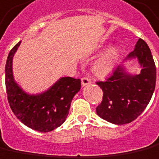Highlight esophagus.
Here are the masks:
<instances>
[{"instance_id":"34e87169","label":"esophagus","mask_w":159,"mask_h":159,"mask_svg":"<svg viewBox=\"0 0 159 159\" xmlns=\"http://www.w3.org/2000/svg\"><path fill=\"white\" fill-rule=\"evenodd\" d=\"M90 83L91 81L89 77H83L82 78V86L83 87H85V86H87V85L90 84Z\"/></svg>"}]
</instances>
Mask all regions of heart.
Listing matches in <instances>:
<instances>
[{
	"label": "heart",
	"instance_id": "obj_1",
	"mask_svg": "<svg viewBox=\"0 0 159 159\" xmlns=\"http://www.w3.org/2000/svg\"><path fill=\"white\" fill-rule=\"evenodd\" d=\"M117 45H110L92 64V71L98 77H106L110 75L116 66L119 59Z\"/></svg>",
	"mask_w": 159,
	"mask_h": 159
}]
</instances>
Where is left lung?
<instances>
[{"mask_svg": "<svg viewBox=\"0 0 159 159\" xmlns=\"http://www.w3.org/2000/svg\"><path fill=\"white\" fill-rule=\"evenodd\" d=\"M135 58L141 68L139 74H130L120 64L105 82L96 83L103 92L102 101L96 107V114L115 125L130 123L139 116L150 102L155 89L156 66L149 46L141 39L124 61Z\"/></svg>", "mask_w": 159, "mask_h": 159, "instance_id": "8db88e82", "label": "left lung"}]
</instances>
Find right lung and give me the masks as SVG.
I'll return each instance as SVG.
<instances>
[{
	"instance_id": "obj_1",
	"label": "right lung",
	"mask_w": 159,
	"mask_h": 159,
	"mask_svg": "<svg viewBox=\"0 0 159 159\" xmlns=\"http://www.w3.org/2000/svg\"><path fill=\"white\" fill-rule=\"evenodd\" d=\"M20 45V41L10 51L5 66L9 106L14 115L26 126L41 133L51 132L65 121L72 99L81 89V80L61 77L42 93H26L15 82L13 73V58Z\"/></svg>"
}]
</instances>
